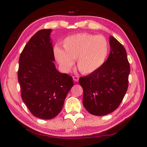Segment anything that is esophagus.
Listing matches in <instances>:
<instances>
[{
	"instance_id": "34e87169",
	"label": "esophagus",
	"mask_w": 147,
	"mask_h": 147,
	"mask_svg": "<svg viewBox=\"0 0 147 147\" xmlns=\"http://www.w3.org/2000/svg\"><path fill=\"white\" fill-rule=\"evenodd\" d=\"M73 78L75 82H78L79 80V77L78 76H73Z\"/></svg>"
}]
</instances>
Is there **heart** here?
<instances>
[{
	"instance_id": "obj_1",
	"label": "heart",
	"mask_w": 147,
	"mask_h": 147,
	"mask_svg": "<svg viewBox=\"0 0 147 147\" xmlns=\"http://www.w3.org/2000/svg\"><path fill=\"white\" fill-rule=\"evenodd\" d=\"M63 49L55 47L54 54L61 69L67 72L76 59L77 67L83 74H90L102 65L108 54V41L102 36L80 33L67 37Z\"/></svg>"
}]
</instances>
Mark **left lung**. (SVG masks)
<instances>
[{
  "label": "left lung",
  "instance_id": "obj_1",
  "mask_svg": "<svg viewBox=\"0 0 147 147\" xmlns=\"http://www.w3.org/2000/svg\"><path fill=\"white\" fill-rule=\"evenodd\" d=\"M108 58L98 70L80 77L83 104L88 112L96 116L109 114L118 108L128 87L130 72L126 51L120 42L111 36Z\"/></svg>",
  "mask_w": 147,
  "mask_h": 147
}]
</instances>
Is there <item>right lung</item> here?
<instances>
[{
    "label": "right lung",
    "instance_id": "1",
    "mask_svg": "<svg viewBox=\"0 0 147 147\" xmlns=\"http://www.w3.org/2000/svg\"><path fill=\"white\" fill-rule=\"evenodd\" d=\"M51 31L40 30L32 37L20 55L18 69L23 102L32 115L47 120L60 112L74 85L71 76L56 69Z\"/></svg>",
    "mask_w": 147,
    "mask_h": 147
}]
</instances>
